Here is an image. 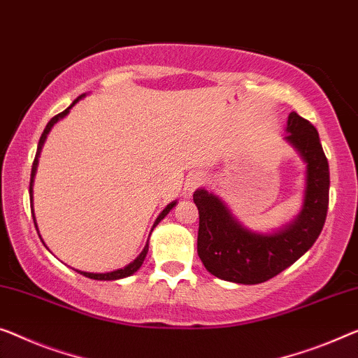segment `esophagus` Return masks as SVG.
I'll list each match as a JSON object with an SVG mask.
<instances>
[{
    "label": "esophagus",
    "instance_id": "obj_1",
    "mask_svg": "<svg viewBox=\"0 0 358 358\" xmlns=\"http://www.w3.org/2000/svg\"><path fill=\"white\" fill-rule=\"evenodd\" d=\"M204 177H202L201 173H193L191 175V177L188 178V181H186V186H188V189L189 191H193V189H196L197 186H201V185H204Z\"/></svg>",
    "mask_w": 358,
    "mask_h": 358
}]
</instances>
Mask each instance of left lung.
Segmentation results:
<instances>
[{"label":"left lung","instance_id":"obj_1","mask_svg":"<svg viewBox=\"0 0 358 358\" xmlns=\"http://www.w3.org/2000/svg\"><path fill=\"white\" fill-rule=\"evenodd\" d=\"M286 140L307 162V189L297 220L280 233L257 234L243 228L223 202L206 189L193 194L199 210L197 255L217 278L259 285L273 278L307 252L327 220L329 202V167L317 128L297 112L287 119Z\"/></svg>","mask_w":358,"mask_h":358}]
</instances>
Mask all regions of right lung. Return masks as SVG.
Returning a JSON list of instances; mask_svg holds the SVG:
<instances>
[{
	"instance_id": "1",
	"label": "right lung",
	"mask_w": 358,
	"mask_h": 358,
	"mask_svg": "<svg viewBox=\"0 0 358 358\" xmlns=\"http://www.w3.org/2000/svg\"><path fill=\"white\" fill-rule=\"evenodd\" d=\"M78 101V98L73 101L72 103V106L76 104ZM71 106V108H72ZM71 108H67L66 110H62L61 114H57V115H55L52 117V119L48 122V125H46V128L45 130H43V133H41V136H40V143H38V148H36V154H35V159H34V165H31V173H30V194H31V183H34V177H35V170H36V165H38V156H40V151H41V146H43V143H45V140H46V135L48 133H50V130H51V127L56 124L57 120L59 119H62L64 115L67 114L69 112V109ZM175 206V202H172V204H169L167 207H165V209L162 210V213L161 215L157 217V220H156V223H154V227L157 225L159 222L162 220V218L167 215V213L170 212V209H172V207ZM31 215H34V209H31ZM34 218H35V215H34ZM152 227V228H154ZM35 228H36V223H35ZM146 254H148V244L145 246V249H143V252L140 254V257H138L135 262H131L130 265L128 266H125V268H120V270H117V271H110V273H87V271H80V270H77L78 273H82L83 276H87V278H92V280H119V278H125V276H130V275H133L135 273V271L140 268L141 266V264H143V260H145V257H146Z\"/></svg>"
}]
</instances>
